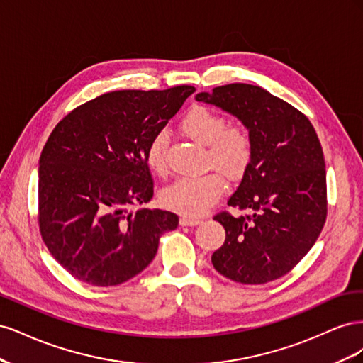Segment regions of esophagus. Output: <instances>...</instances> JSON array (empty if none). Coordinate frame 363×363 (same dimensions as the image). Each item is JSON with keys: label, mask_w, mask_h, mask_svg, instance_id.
I'll use <instances>...</instances> for the list:
<instances>
[{"label": "esophagus", "mask_w": 363, "mask_h": 363, "mask_svg": "<svg viewBox=\"0 0 363 363\" xmlns=\"http://www.w3.org/2000/svg\"><path fill=\"white\" fill-rule=\"evenodd\" d=\"M200 223H201L200 218H192V216H182L180 218V225H196Z\"/></svg>", "instance_id": "34e87169"}]
</instances>
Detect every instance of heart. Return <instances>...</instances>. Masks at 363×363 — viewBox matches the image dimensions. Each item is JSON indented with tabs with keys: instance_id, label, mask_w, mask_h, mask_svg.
<instances>
[{
	"instance_id": "heart-1",
	"label": "heart",
	"mask_w": 363,
	"mask_h": 363,
	"mask_svg": "<svg viewBox=\"0 0 363 363\" xmlns=\"http://www.w3.org/2000/svg\"><path fill=\"white\" fill-rule=\"evenodd\" d=\"M182 133L206 145L204 162L207 168H215L227 179L236 180L242 175L252 159L251 131L244 124H228L227 118L211 107L194 106L179 124ZM168 135L157 131L145 148L148 169L164 177L168 174ZM211 171L200 177H183L162 192V201L174 212L186 216H199L207 212L223 195L225 182L223 175Z\"/></svg>"
}]
</instances>
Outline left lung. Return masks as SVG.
Here are the masks:
<instances>
[{"mask_svg": "<svg viewBox=\"0 0 363 363\" xmlns=\"http://www.w3.org/2000/svg\"><path fill=\"white\" fill-rule=\"evenodd\" d=\"M196 101L233 113L252 136V159L223 211L213 216L225 240L212 255L224 277L263 284L288 274L316 242L327 219L325 163L307 116L260 86L232 83L201 92Z\"/></svg>", "mask_w": 363, "mask_h": 363, "instance_id": "left-lung-1", "label": "left lung"}]
</instances>
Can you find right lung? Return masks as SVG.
<instances>
[{
    "label": "right lung",
    "mask_w": 363,
    "mask_h": 363,
    "mask_svg": "<svg viewBox=\"0 0 363 363\" xmlns=\"http://www.w3.org/2000/svg\"><path fill=\"white\" fill-rule=\"evenodd\" d=\"M194 92H107L51 131L39 160V232L77 280L101 288L130 280L155 259L160 236L177 228L175 213L128 208L152 199L145 148Z\"/></svg>",
    "instance_id": "obj_1"
}]
</instances>
